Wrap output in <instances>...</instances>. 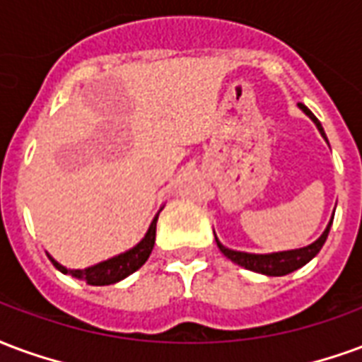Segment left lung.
Listing matches in <instances>:
<instances>
[{"label": "left lung", "mask_w": 362, "mask_h": 362, "mask_svg": "<svg viewBox=\"0 0 362 362\" xmlns=\"http://www.w3.org/2000/svg\"><path fill=\"white\" fill-rule=\"evenodd\" d=\"M299 107L307 113L310 119H313L316 129L320 131L322 139L328 142L326 133H324V129H322L320 125V121L316 119L307 105L299 104ZM334 212H336V210H334ZM332 221H334V214H332V220H329V223L326 226V229H324V233H322L315 243H310L307 247H300V249L279 250V252H268V255H257V252H245V250L228 249L226 245H221L218 237H216V243H218V249H220L231 262H235V264L243 266V268H247V270L257 272V274H264V276H287V274H291V272L303 268V266L307 264V262H310V260L320 252L322 245L328 239Z\"/></svg>", "instance_id": "obj_1"}]
</instances>
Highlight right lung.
I'll list each match as a JSON object with an SVG mask.
<instances>
[{"label":"right lung","instance_id":"1","mask_svg":"<svg viewBox=\"0 0 362 362\" xmlns=\"http://www.w3.org/2000/svg\"><path fill=\"white\" fill-rule=\"evenodd\" d=\"M162 208H160L158 214L154 216V220L150 223L146 235L142 237L141 241L136 243L133 249L125 250V252H121L117 257L107 258L104 262H98V264L83 268V270H71V268H65V266L59 264L49 252H46L47 258L52 260V264L62 272V274H69L73 278L83 279L88 286H112V284H117L121 279H125L127 276H131L133 272L139 270V268L148 260L150 252L154 249L156 221H158V216L162 212Z\"/></svg>","mask_w":362,"mask_h":362}]
</instances>
